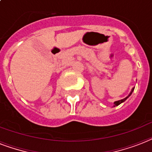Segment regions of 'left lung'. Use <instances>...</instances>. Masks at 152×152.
Instances as JSON below:
<instances>
[{
  "mask_svg": "<svg viewBox=\"0 0 152 152\" xmlns=\"http://www.w3.org/2000/svg\"><path fill=\"white\" fill-rule=\"evenodd\" d=\"M133 90H134V88H133V89H132L131 93H130V94H129V96H128V97H125V98H124V99H122V100H120V101H116V102H114V105H113V107L117 106V105H119V104H121V103H123V102H125V101H126V100L128 99V98H129V97H130V96H131V94H132V92H133Z\"/></svg>",
  "mask_w": 152,
  "mask_h": 152,
  "instance_id": "1",
  "label": "left lung"
}]
</instances>
